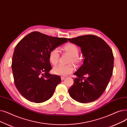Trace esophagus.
Instances as JSON below:
<instances>
[{"label":"esophagus","instance_id":"34e87169","mask_svg":"<svg viewBox=\"0 0 127 127\" xmlns=\"http://www.w3.org/2000/svg\"><path fill=\"white\" fill-rule=\"evenodd\" d=\"M64 78H65V77H63V76H62V77H61V80H62V81L64 80Z\"/></svg>","mask_w":127,"mask_h":127}]
</instances>
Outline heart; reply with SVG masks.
I'll return each instance as SVG.
<instances>
[{
  "mask_svg": "<svg viewBox=\"0 0 127 127\" xmlns=\"http://www.w3.org/2000/svg\"><path fill=\"white\" fill-rule=\"evenodd\" d=\"M63 50L71 56V62L76 64L79 63L80 60L77 57L79 54V49L75 44L70 43H68L63 47ZM59 58V50L57 48L52 49L49 54V59L50 63L53 65H56L58 63ZM74 66L72 64L59 65L53 69V72L56 75L65 76L72 73L74 71Z\"/></svg>",
  "mask_w": 127,
  "mask_h": 127,
  "instance_id": "heart-1",
  "label": "heart"
}]
</instances>
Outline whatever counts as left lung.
I'll return each instance as SVG.
<instances>
[{
    "mask_svg": "<svg viewBox=\"0 0 127 127\" xmlns=\"http://www.w3.org/2000/svg\"><path fill=\"white\" fill-rule=\"evenodd\" d=\"M81 47L83 64L74 73L77 76L68 90L71 97L82 103L98 99L103 94L113 74L114 56L111 47L101 38L85 35L68 39Z\"/></svg>",
    "mask_w": 127,
    "mask_h": 127,
    "instance_id": "1",
    "label": "left lung"
}]
</instances>
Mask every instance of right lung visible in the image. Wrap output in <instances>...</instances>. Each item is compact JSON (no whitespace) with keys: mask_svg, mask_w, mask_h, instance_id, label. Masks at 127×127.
<instances>
[{"mask_svg":"<svg viewBox=\"0 0 127 127\" xmlns=\"http://www.w3.org/2000/svg\"><path fill=\"white\" fill-rule=\"evenodd\" d=\"M67 40L34 32L17 43L11 66L15 85L25 99L42 103L51 98L61 78L49 73L52 67L49 54Z\"/></svg>","mask_w":127,"mask_h":127,"instance_id":"right-lung-1","label":"right lung"}]
</instances>
